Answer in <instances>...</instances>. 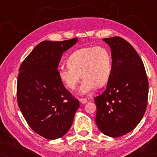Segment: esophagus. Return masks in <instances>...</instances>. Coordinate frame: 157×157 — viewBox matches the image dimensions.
Segmentation results:
<instances>
[{
    "label": "esophagus",
    "mask_w": 157,
    "mask_h": 157,
    "mask_svg": "<svg viewBox=\"0 0 157 157\" xmlns=\"http://www.w3.org/2000/svg\"><path fill=\"white\" fill-rule=\"evenodd\" d=\"M79 101H80L82 104H85V103H86L88 102V101H87V99H86V98H79Z\"/></svg>",
    "instance_id": "esophagus-1"
}]
</instances>
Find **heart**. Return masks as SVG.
I'll return each mask as SVG.
<instances>
[{
  "instance_id": "heart-1",
  "label": "heart",
  "mask_w": 157,
  "mask_h": 157,
  "mask_svg": "<svg viewBox=\"0 0 157 157\" xmlns=\"http://www.w3.org/2000/svg\"><path fill=\"white\" fill-rule=\"evenodd\" d=\"M67 67H60L59 76L65 87L74 90L84 79L79 92L84 94L107 84L112 71V59L108 49L102 46H87L70 55Z\"/></svg>"
}]
</instances>
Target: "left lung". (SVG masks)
<instances>
[{
	"label": "left lung",
	"mask_w": 157,
	"mask_h": 157,
	"mask_svg": "<svg viewBox=\"0 0 157 157\" xmlns=\"http://www.w3.org/2000/svg\"><path fill=\"white\" fill-rule=\"evenodd\" d=\"M110 46L112 71L106 89L96 96V122L103 134L117 138L132 131L147 106L148 81L141 58L125 40L103 39Z\"/></svg>",
	"instance_id": "8db88e82"
}]
</instances>
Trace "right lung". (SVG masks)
<instances>
[{
  "mask_svg": "<svg viewBox=\"0 0 157 157\" xmlns=\"http://www.w3.org/2000/svg\"><path fill=\"white\" fill-rule=\"evenodd\" d=\"M78 38L43 41L29 53L19 67L17 99L29 126L42 137L55 140L72 125L79 102L63 86L58 65L63 52Z\"/></svg>",
  "mask_w": 157,
  "mask_h": 157,
  "instance_id": "add662e5",
  "label": "right lung"
}]
</instances>
